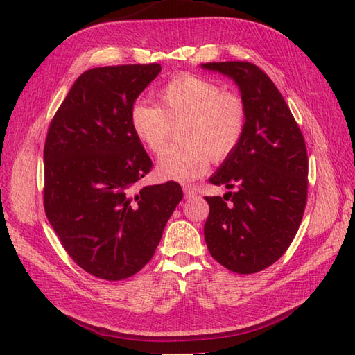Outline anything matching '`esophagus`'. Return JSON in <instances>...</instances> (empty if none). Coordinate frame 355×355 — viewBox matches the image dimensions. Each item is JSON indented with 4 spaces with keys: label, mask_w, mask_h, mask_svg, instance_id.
Wrapping results in <instances>:
<instances>
[{
    "label": "esophagus",
    "mask_w": 355,
    "mask_h": 355,
    "mask_svg": "<svg viewBox=\"0 0 355 355\" xmlns=\"http://www.w3.org/2000/svg\"><path fill=\"white\" fill-rule=\"evenodd\" d=\"M183 192H184V198H193V197H197V187H193V186H184L183 187Z\"/></svg>",
    "instance_id": "esophagus-1"
}]
</instances>
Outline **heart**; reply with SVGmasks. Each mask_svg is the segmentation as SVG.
<instances>
[{"label":"heart","instance_id":"heart-1","mask_svg":"<svg viewBox=\"0 0 355 355\" xmlns=\"http://www.w3.org/2000/svg\"><path fill=\"white\" fill-rule=\"evenodd\" d=\"M132 132L153 154L168 145L173 128L182 143L158 158L157 173L169 182H191L209 168L210 158H229L244 137L247 110L243 97L214 80L183 74L157 93V105L135 103Z\"/></svg>","mask_w":355,"mask_h":355}]
</instances>
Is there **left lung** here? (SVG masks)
I'll return each mask as SVG.
<instances>
[{
  "label": "left lung",
  "mask_w": 355,
  "mask_h": 355,
  "mask_svg": "<svg viewBox=\"0 0 355 355\" xmlns=\"http://www.w3.org/2000/svg\"><path fill=\"white\" fill-rule=\"evenodd\" d=\"M201 67L233 79L247 110L243 140L209 178L235 191L206 197L210 210L205 239L223 267L256 273L281 258L302 221L308 192L305 140L282 94L259 67L243 61Z\"/></svg>",
  "instance_id": "1"
}]
</instances>
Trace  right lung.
Wrapping results in <instances>:
<instances>
[{
	"mask_svg": "<svg viewBox=\"0 0 355 355\" xmlns=\"http://www.w3.org/2000/svg\"><path fill=\"white\" fill-rule=\"evenodd\" d=\"M160 71V64H135L82 73L45 139V215L70 258L105 281L146 266L183 198L173 182L134 191L153 162L130 112Z\"/></svg>",
	"mask_w": 355,
	"mask_h": 355,
	"instance_id": "1",
	"label": "right lung"
}]
</instances>
